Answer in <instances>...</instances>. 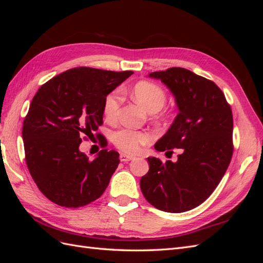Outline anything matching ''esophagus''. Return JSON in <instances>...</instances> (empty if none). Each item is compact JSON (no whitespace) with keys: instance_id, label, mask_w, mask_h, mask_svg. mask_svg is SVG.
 Masks as SVG:
<instances>
[{"instance_id":"34e87169","label":"esophagus","mask_w":263,"mask_h":263,"mask_svg":"<svg viewBox=\"0 0 263 263\" xmlns=\"http://www.w3.org/2000/svg\"><path fill=\"white\" fill-rule=\"evenodd\" d=\"M121 161L123 162H127V161H130V160H134L135 157L133 156H129V155H126V154H121Z\"/></svg>"}]
</instances>
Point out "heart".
<instances>
[{"mask_svg": "<svg viewBox=\"0 0 263 263\" xmlns=\"http://www.w3.org/2000/svg\"><path fill=\"white\" fill-rule=\"evenodd\" d=\"M133 94L140 104L149 113H156L161 109L166 101V94L162 87L149 82L140 81L135 84ZM122 104V95L118 91L108 93L103 103V113L108 119H115ZM115 146L127 154H136L140 149L154 139V135L146 130H135L122 128L117 130L114 136Z\"/></svg>", "mask_w": 263, "mask_h": 263, "instance_id": "heart-1", "label": "heart"}]
</instances>
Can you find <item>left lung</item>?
Wrapping results in <instances>:
<instances>
[{
	"label": "left lung",
	"mask_w": 263,
	"mask_h": 263,
	"mask_svg": "<svg viewBox=\"0 0 263 263\" xmlns=\"http://www.w3.org/2000/svg\"><path fill=\"white\" fill-rule=\"evenodd\" d=\"M149 77L169 87L180 110L155 149L182 148L183 153L176 162L149 157L140 189L156 209L186 212L208 200L232 160V108L216 84L187 69L174 67Z\"/></svg>",
	"instance_id": "8db88e82"
}]
</instances>
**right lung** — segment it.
Segmentation results:
<instances>
[{
	"label": "right lung",
	"mask_w": 263,
	"mask_h": 263,
	"mask_svg": "<svg viewBox=\"0 0 263 263\" xmlns=\"http://www.w3.org/2000/svg\"><path fill=\"white\" fill-rule=\"evenodd\" d=\"M133 73L80 67L39 87L24 119L22 135L30 176L51 202L77 209L104 193L119 163V154L103 149L90 160L79 146L103 124L106 95Z\"/></svg>",
	"instance_id": "1"
}]
</instances>
